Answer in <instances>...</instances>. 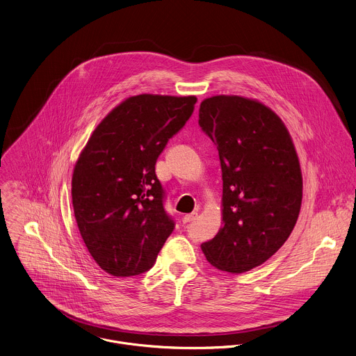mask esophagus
Wrapping results in <instances>:
<instances>
[{
    "label": "esophagus",
    "instance_id": "esophagus-1",
    "mask_svg": "<svg viewBox=\"0 0 356 356\" xmlns=\"http://www.w3.org/2000/svg\"><path fill=\"white\" fill-rule=\"evenodd\" d=\"M197 217H198V213H197V212H193V213L190 214H184V216H183V222H190V221H194Z\"/></svg>",
    "mask_w": 356,
    "mask_h": 356
}]
</instances>
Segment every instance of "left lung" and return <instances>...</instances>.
Segmentation results:
<instances>
[{"label":"left lung","instance_id":"1","mask_svg":"<svg viewBox=\"0 0 356 356\" xmlns=\"http://www.w3.org/2000/svg\"><path fill=\"white\" fill-rule=\"evenodd\" d=\"M200 125L217 145L222 172V225L201 249L214 268L242 274L291 234L302 201L300 161L284 121L256 99L208 97Z\"/></svg>","mask_w":356,"mask_h":356}]
</instances>
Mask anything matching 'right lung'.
<instances>
[{"label": "right lung", "instance_id": "obj_1", "mask_svg": "<svg viewBox=\"0 0 356 356\" xmlns=\"http://www.w3.org/2000/svg\"><path fill=\"white\" fill-rule=\"evenodd\" d=\"M195 103V96L127 97L79 152L72 179L75 221L96 264L113 277L149 270L173 231L155 162Z\"/></svg>", "mask_w": 356, "mask_h": 356}]
</instances>
